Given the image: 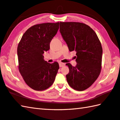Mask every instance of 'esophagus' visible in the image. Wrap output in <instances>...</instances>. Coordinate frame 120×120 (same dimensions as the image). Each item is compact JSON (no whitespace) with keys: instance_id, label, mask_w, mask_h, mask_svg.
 <instances>
[{"instance_id":"1","label":"esophagus","mask_w":120,"mask_h":120,"mask_svg":"<svg viewBox=\"0 0 120 120\" xmlns=\"http://www.w3.org/2000/svg\"><path fill=\"white\" fill-rule=\"evenodd\" d=\"M65 65V63H59V66L60 67H63Z\"/></svg>"}]
</instances>
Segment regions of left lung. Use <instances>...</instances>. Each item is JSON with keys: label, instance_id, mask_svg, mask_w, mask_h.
<instances>
[{"label": "left lung", "instance_id": "1", "mask_svg": "<svg viewBox=\"0 0 120 120\" xmlns=\"http://www.w3.org/2000/svg\"><path fill=\"white\" fill-rule=\"evenodd\" d=\"M60 32L70 52L76 51L77 65L70 64L66 75L68 85L83 91L93 84L100 74L102 48L96 32L88 25L80 22H60Z\"/></svg>", "mask_w": 120, "mask_h": 120}]
</instances>
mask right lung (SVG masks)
Returning <instances> with one entry per match:
<instances>
[{
    "mask_svg": "<svg viewBox=\"0 0 120 120\" xmlns=\"http://www.w3.org/2000/svg\"><path fill=\"white\" fill-rule=\"evenodd\" d=\"M60 22L34 25L27 30L18 44L19 71L29 87L37 91L51 86L59 69L56 62L49 63L43 54L59 29Z\"/></svg>",
    "mask_w": 120,
    "mask_h": 120,
    "instance_id": "add662e5",
    "label": "right lung"
}]
</instances>
